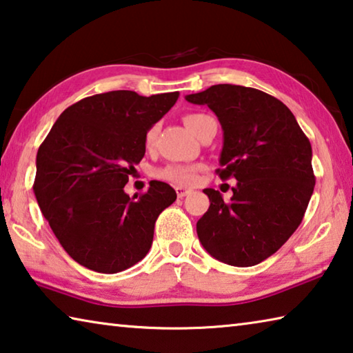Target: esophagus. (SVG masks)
<instances>
[{"label": "esophagus", "instance_id": "34e87169", "mask_svg": "<svg viewBox=\"0 0 353 353\" xmlns=\"http://www.w3.org/2000/svg\"><path fill=\"white\" fill-rule=\"evenodd\" d=\"M191 188H185V187H177L176 188V193H177V196L179 198H185V196H188V194H191Z\"/></svg>", "mask_w": 353, "mask_h": 353}]
</instances>
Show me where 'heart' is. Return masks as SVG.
<instances>
[{
  "label": "heart",
  "instance_id": "obj_1",
  "mask_svg": "<svg viewBox=\"0 0 353 353\" xmlns=\"http://www.w3.org/2000/svg\"><path fill=\"white\" fill-rule=\"evenodd\" d=\"M210 118L212 117L205 115V113H188V115H185L183 123H185V126H187L191 130V132L196 135V134H198V130L201 129L202 124H204L207 119H210ZM157 134H159L157 124H155V126H152V128H149V130L145 135L146 146L154 145L155 139H157ZM196 172H198V166H194V165L171 163V165H166L165 168L159 170L157 176L160 179H163V181H168V182L177 183V185H190V183L194 182Z\"/></svg>",
  "mask_w": 353,
  "mask_h": 353
}]
</instances>
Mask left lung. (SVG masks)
<instances>
[{"instance_id": "obj_1", "label": "left lung", "mask_w": 353, "mask_h": 353, "mask_svg": "<svg viewBox=\"0 0 353 353\" xmlns=\"http://www.w3.org/2000/svg\"><path fill=\"white\" fill-rule=\"evenodd\" d=\"M185 99L218 117L224 145L216 172L223 181L236 179L229 202L204 190L210 207L196 224L199 241L227 265H259L305 214L316 182L310 140L282 101L256 88L218 83Z\"/></svg>"}]
</instances>
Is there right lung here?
I'll return each instance as SVG.
<instances>
[{
  "instance_id": "right-lung-1",
  "label": "right lung",
  "mask_w": 353,
  "mask_h": 353,
  "mask_svg": "<svg viewBox=\"0 0 353 353\" xmlns=\"http://www.w3.org/2000/svg\"><path fill=\"white\" fill-rule=\"evenodd\" d=\"M179 92L140 97L93 94L57 118L37 152L34 193L67 254L88 270L115 274L146 256L159 214L176 201L151 181L140 198L124 185L146 151L145 135L176 104Z\"/></svg>"
}]
</instances>
